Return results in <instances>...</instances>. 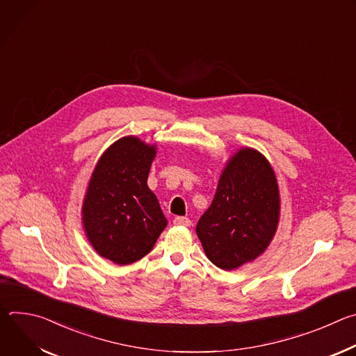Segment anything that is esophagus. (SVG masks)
Segmentation results:
<instances>
[{"label": "esophagus", "mask_w": 356, "mask_h": 356, "mask_svg": "<svg viewBox=\"0 0 356 356\" xmlns=\"http://www.w3.org/2000/svg\"><path fill=\"white\" fill-rule=\"evenodd\" d=\"M175 225H181V227H190L191 225V220L187 217H176L173 220Z\"/></svg>", "instance_id": "obj_1"}]
</instances>
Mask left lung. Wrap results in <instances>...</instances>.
Here are the masks:
<instances>
[{
	"label": "left lung",
	"mask_w": 356,
	"mask_h": 356,
	"mask_svg": "<svg viewBox=\"0 0 356 356\" xmlns=\"http://www.w3.org/2000/svg\"><path fill=\"white\" fill-rule=\"evenodd\" d=\"M280 211L275 172L258 150L241 149L224 169L210 209L195 227L207 258L232 270L270 243Z\"/></svg>",
	"instance_id": "left-lung-1"
}]
</instances>
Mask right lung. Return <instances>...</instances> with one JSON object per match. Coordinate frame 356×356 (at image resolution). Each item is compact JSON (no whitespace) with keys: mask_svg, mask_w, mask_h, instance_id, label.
<instances>
[{"mask_svg":"<svg viewBox=\"0 0 356 356\" xmlns=\"http://www.w3.org/2000/svg\"><path fill=\"white\" fill-rule=\"evenodd\" d=\"M156 146L135 136L111 145L99 158L83 204L88 241L103 258L129 265L152 250L168 220L147 187Z\"/></svg>","mask_w":356,"mask_h":356,"instance_id":"right-lung-1","label":"right lung"}]
</instances>
